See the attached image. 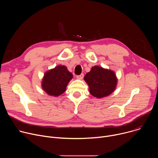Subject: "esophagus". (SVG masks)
Returning <instances> with one entry per match:
<instances>
[{"label":"esophagus","instance_id":"1","mask_svg":"<svg viewBox=\"0 0 158 158\" xmlns=\"http://www.w3.org/2000/svg\"><path fill=\"white\" fill-rule=\"evenodd\" d=\"M76 77H77V79H79V80H81V79H82L83 77H84V74H80V75H78V76H76Z\"/></svg>","mask_w":158,"mask_h":158}]
</instances>
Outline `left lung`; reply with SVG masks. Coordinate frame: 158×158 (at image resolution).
Masks as SVG:
<instances>
[{"instance_id": "left-lung-1", "label": "left lung", "mask_w": 158, "mask_h": 158, "mask_svg": "<svg viewBox=\"0 0 158 158\" xmlns=\"http://www.w3.org/2000/svg\"><path fill=\"white\" fill-rule=\"evenodd\" d=\"M84 80L89 85L91 94L98 98L111 94L117 84V78L113 71L99 66L93 67L91 71L85 75Z\"/></svg>"}]
</instances>
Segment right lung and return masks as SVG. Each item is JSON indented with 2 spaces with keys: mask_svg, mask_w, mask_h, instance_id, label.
<instances>
[{
  "mask_svg": "<svg viewBox=\"0 0 158 158\" xmlns=\"http://www.w3.org/2000/svg\"><path fill=\"white\" fill-rule=\"evenodd\" d=\"M73 78V74L66 67L58 65L44 74L42 88L48 94L57 96L65 91L66 86Z\"/></svg>",
  "mask_w": 158,
  "mask_h": 158,
  "instance_id": "right-lung-1",
  "label": "right lung"
}]
</instances>
